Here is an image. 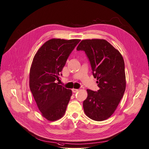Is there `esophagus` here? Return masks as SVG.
<instances>
[{"label": "esophagus", "mask_w": 149, "mask_h": 149, "mask_svg": "<svg viewBox=\"0 0 149 149\" xmlns=\"http://www.w3.org/2000/svg\"><path fill=\"white\" fill-rule=\"evenodd\" d=\"M78 91H79V89H74V88L72 89V92H73V93H76V92H77Z\"/></svg>", "instance_id": "34e87169"}]
</instances>
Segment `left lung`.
<instances>
[{"mask_svg": "<svg viewBox=\"0 0 149 149\" xmlns=\"http://www.w3.org/2000/svg\"><path fill=\"white\" fill-rule=\"evenodd\" d=\"M77 50L85 52L99 89H87L83 102L86 115L96 121L109 118L115 112L126 89L125 63L122 54L105 40H84Z\"/></svg>", "mask_w": 149, "mask_h": 149, "instance_id": "obj_1", "label": "left lung"}]
</instances>
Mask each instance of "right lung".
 Segmentation results:
<instances>
[{
	"mask_svg": "<svg viewBox=\"0 0 149 149\" xmlns=\"http://www.w3.org/2000/svg\"><path fill=\"white\" fill-rule=\"evenodd\" d=\"M80 40L51 39L35 54L30 70V91L43 116L49 121L61 118L72 90L56 83L66 60Z\"/></svg>",
	"mask_w": 149,
	"mask_h": 149,
	"instance_id": "obj_1",
	"label": "right lung"
}]
</instances>
